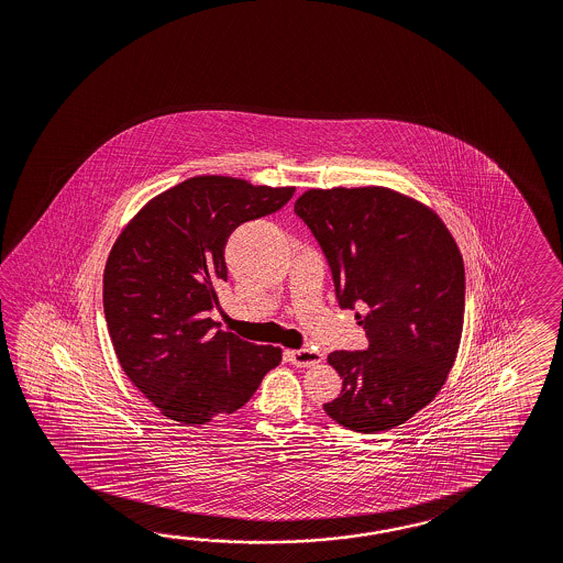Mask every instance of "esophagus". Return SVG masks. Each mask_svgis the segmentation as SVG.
Listing matches in <instances>:
<instances>
[{
  "label": "esophagus",
  "mask_w": 563,
  "mask_h": 563,
  "mask_svg": "<svg viewBox=\"0 0 563 563\" xmlns=\"http://www.w3.org/2000/svg\"><path fill=\"white\" fill-rule=\"evenodd\" d=\"M321 352L313 349L287 350V361L295 366H313L320 365Z\"/></svg>",
  "instance_id": "34e87169"
}]
</instances>
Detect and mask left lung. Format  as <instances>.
Masks as SVG:
<instances>
[{
	"label": "left lung",
	"instance_id": "8db88e82",
	"mask_svg": "<svg viewBox=\"0 0 563 563\" xmlns=\"http://www.w3.org/2000/svg\"><path fill=\"white\" fill-rule=\"evenodd\" d=\"M332 266L340 307L358 316L368 350L328 356L342 394L323 404L338 424L377 434L408 422L441 391L465 318L455 238L428 205L385 186L309 188L295 200Z\"/></svg>",
	"mask_w": 563,
	"mask_h": 563
}]
</instances>
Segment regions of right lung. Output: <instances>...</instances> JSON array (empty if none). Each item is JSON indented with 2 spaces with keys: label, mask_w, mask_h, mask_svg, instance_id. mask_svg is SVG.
Segmentation results:
<instances>
[{
  "label": "right lung",
  "mask_w": 563,
  "mask_h": 563,
  "mask_svg": "<svg viewBox=\"0 0 563 563\" xmlns=\"http://www.w3.org/2000/svg\"><path fill=\"white\" fill-rule=\"evenodd\" d=\"M292 186L195 176L153 197L108 254L104 316L124 375L169 420L207 424L254 396L283 350L217 330L225 243L278 211Z\"/></svg>",
  "instance_id": "add662e5"
}]
</instances>
